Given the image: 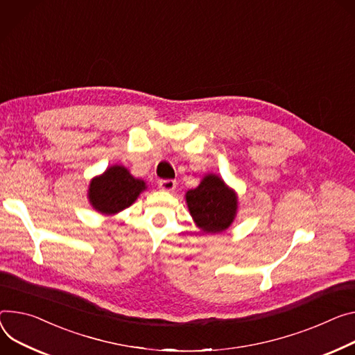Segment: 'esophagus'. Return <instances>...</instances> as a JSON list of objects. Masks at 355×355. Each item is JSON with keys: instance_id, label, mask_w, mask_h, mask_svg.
I'll return each mask as SVG.
<instances>
[{"instance_id": "34e87169", "label": "esophagus", "mask_w": 355, "mask_h": 355, "mask_svg": "<svg viewBox=\"0 0 355 355\" xmlns=\"http://www.w3.org/2000/svg\"><path fill=\"white\" fill-rule=\"evenodd\" d=\"M177 185L175 180H159L158 181V187L163 191H174Z\"/></svg>"}]
</instances>
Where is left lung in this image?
<instances>
[{
  "label": "left lung",
  "mask_w": 355,
  "mask_h": 355,
  "mask_svg": "<svg viewBox=\"0 0 355 355\" xmlns=\"http://www.w3.org/2000/svg\"><path fill=\"white\" fill-rule=\"evenodd\" d=\"M187 204L192 218L204 232H222L232 223L236 214V197L216 175H208L187 192Z\"/></svg>",
  "instance_id": "1"
}]
</instances>
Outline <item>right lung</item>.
<instances>
[{
  "label": "right lung",
  "instance_id": "1",
  "mask_svg": "<svg viewBox=\"0 0 355 355\" xmlns=\"http://www.w3.org/2000/svg\"><path fill=\"white\" fill-rule=\"evenodd\" d=\"M144 188V181L135 178L124 167L114 166L90 182L89 198L94 209L114 214L130 207Z\"/></svg>",
  "mask_w": 355,
  "mask_h": 355
}]
</instances>
